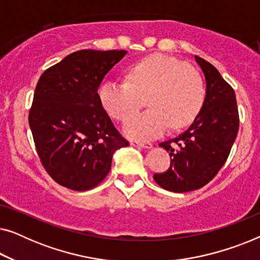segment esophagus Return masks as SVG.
Instances as JSON below:
<instances>
[{"label": "esophagus", "mask_w": 260, "mask_h": 260, "mask_svg": "<svg viewBox=\"0 0 260 260\" xmlns=\"http://www.w3.org/2000/svg\"><path fill=\"white\" fill-rule=\"evenodd\" d=\"M130 144L133 147H141V148H147L150 149L152 147V144L150 142H140V141H130Z\"/></svg>", "instance_id": "esophagus-1"}]
</instances>
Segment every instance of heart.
Instances as JSON below:
<instances>
[{
	"label": "heart",
	"instance_id": "1",
	"mask_svg": "<svg viewBox=\"0 0 260 260\" xmlns=\"http://www.w3.org/2000/svg\"><path fill=\"white\" fill-rule=\"evenodd\" d=\"M106 113L125 120L146 98L147 112L132 116L124 134L137 140L158 137L167 130L189 125L200 111L205 97L201 76L193 67L172 56L154 54L130 66L126 84L109 80L98 90Z\"/></svg>",
	"mask_w": 260,
	"mask_h": 260
}]
</instances>
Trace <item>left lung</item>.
<instances>
[{
    "label": "left lung",
    "mask_w": 260,
    "mask_h": 260,
    "mask_svg": "<svg viewBox=\"0 0 260 260\" xmlns=\"http://www.w3.org/2000/svg\"><path fill=\"white\" fill-rule=\"evenodd\" d=\"M206 79V95L191 125L159 143L169 152L170 167L155 174L159 187L174 193L199 189L214 177L229 157L239 129L234 90L212 63L195 56Z\"/></svg>",
    "instance_id": "obj_1"
}]
</instances>
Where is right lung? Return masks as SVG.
<instances>
[{
	"instance_id": "obj_1",
	"label": "right lung",
	"mask_w": 260,
	"mask_h": 260,
	"mask_svg": "<svg viewBox=\"0 0 260 260\" xmlns=\"http://www.w3.org/2000/svg\"><path fill=\"white\" fill-rule=\"evenodd\" d=\"M126 53L74 52L38 81L28 118L35 148L49 176L69 189L98 186L111 169L115 151L129 145L97 92L105 74Z\"/></svg>"
}]
</instances>
